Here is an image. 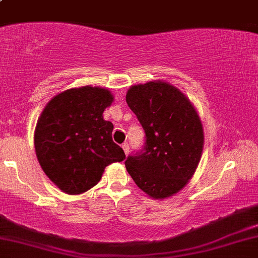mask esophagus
Masks as SVG:
<instances>
[{
    "mask_svg": "<svg viewBox=\"0 0 258 258\" xmlns=\"http://www.w3.org/2000/svg\"><path fill=\"white\" fill-rule=\"evenodd\" d=\"M122 149H123L124 154L128 155V152H130V146H128V143H123V144H122Z\"/></svg>",
    "mask_w": 258,
    "mask_h": 258,
    "instance_id": "obj_1",
    "label": "esophagus"
}]
</instances>
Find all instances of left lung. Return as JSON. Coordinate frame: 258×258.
Instances as JSON below:
<instances>
[{
  "mask_svg": "<svg viewBox=\"0 0 258 258\" xmlns=\"http://www.w3.org/2000/svg\"><path fill=\"white\" fill-rule=\"evenodd\" d=\"M126 101L146 134L142 151L124 161L127 171L149 197L177 194L195 174L203 151L196 109L176 87L161 81L132 86Z\"/></svg>",
  "mask_w": 258,
  "mask_h": 258,
  "instance_id": "obj_1",
  "label": "left lung"
}]
</instances>
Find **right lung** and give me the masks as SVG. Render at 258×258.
Listing matches in <instances>:
<instances>
[{
    "instance_id": "right-lung-1",
    "label": "right lung",
    "mask_w": 258,
    "mask_h": 258,
    "mask_svg": "<svg viewBox=\"0 0 258 258\" xmlns=\"http://www.w3.org/2000/svg\"><path fill=\"white\" fill-rule=\"evenodd\" d=\"M114 97L105 88L81 87L53 97L35 127L34 146L46 176L61 191L79 195L100 181L104 169L126 155L103 117Z\"/></svg>"
}]
</instances>
